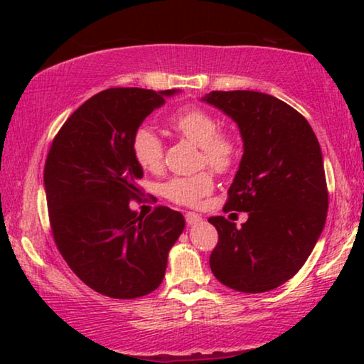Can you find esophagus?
I'll list each match as a JSON object with an SVG mask.
<instances>
[{"label":"esophagus","instance_id":"34e87169","mask_svg":"<svg viewBox=\"0 0 364 364\" xmlns=\"http://www.w3.org/2000/svg\"><path fill=\"white\" fill-rule=\"evenodd\" d=\"M186 222L188 225H196V223L202 222V217L198 215V213H193V212H187L186 213Z\"/></svg>","mask_w":364,"mask_h":364}]
</instances>
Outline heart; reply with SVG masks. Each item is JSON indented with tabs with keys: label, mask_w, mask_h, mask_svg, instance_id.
I'll list each match as a JSON object with an SVG mask.
<instances>
[{
	"label": "heart",
	"mask_w": 364,
	"mask_h": 364,
	"mask_svg": "<svg viewBox=\"0 0 364 364\" xmlns=\"http://www.w3.org/2000/svg\"><path fill=\"white\" fill-rule=\"evenodd\" d=\"M172 129L202 149L203 161L213 171L223 172L232 167L238 156L237 141L228 134L218 132L217 119L202 109L191 107L177 112L171 119ZM132 154L144 171H157L162 164V142L151 127H139L132 137ZM213 187V178L208 172L188 177H172L162 183L161 193L168 200L181 205H196Z\"/></svg>",
	"instance_id": "heart-1"
}]
</instances>
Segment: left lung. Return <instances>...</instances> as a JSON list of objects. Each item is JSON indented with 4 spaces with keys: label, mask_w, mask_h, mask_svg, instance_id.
I'll use <instances>...</instances> for the list:
<instances>
[{
    "label": "left lung",
    "mask_w": 364,
    "mask_h": 364,
    "mask_svg": "<svg viewBox=\"0 0 364 364\" xmlns=\"http://www.w3.org/2000/svg\"><path fill=\"white\" fill-rule=\"evenodd\" d=\"M200 101L240 131L243 156L225 210L248 212L240 228L223 217L208 218L218 232L212 273L237 291L273 290L300 270L325 228L320 144L306 119L270 94L212 91Z\"/></svg>",
    "instance_id": "1"
}]
</instances>
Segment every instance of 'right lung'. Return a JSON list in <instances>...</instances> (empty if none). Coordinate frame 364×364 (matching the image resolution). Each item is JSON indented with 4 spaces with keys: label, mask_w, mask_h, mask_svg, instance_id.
Returning a JSON list of instances; mask_svg holds the SVG:
<instances>
[{
    "label": "right lung",
    "mask_w": 364,
    "mask_h": 364,
    "mask_svg": "<svg viewBox=\"0 0 364 364\" xmlns=\"http://www.w3.org/2000/svg\"><path fill=\"white\" fill-rule=\"evenodd\" d=\"M176 94L181 89H106L69 116L49 149L44 191L54 240L71 270L101 295L131 300L156 290L186 227L168 207L147 217L129 207L144 176L134 134Z\"/></svg>",
    "instance_id": "1"
}]
</instances>
